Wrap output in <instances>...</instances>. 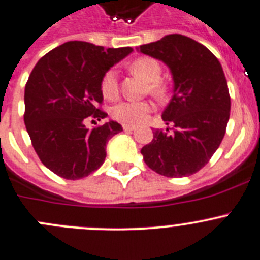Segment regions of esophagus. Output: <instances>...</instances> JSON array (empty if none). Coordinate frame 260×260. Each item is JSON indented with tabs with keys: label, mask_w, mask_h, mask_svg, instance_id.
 <instances>
[{
	"label": "esophagus",
	"mask_w": 260,
	"mask_h": 260,
	"mask_svg": "<svg viewBox=\"0 0 260 260\" xmlns=\"http://www.w3.org/2000/svg\"><path fill=\"white\" fill-rule=\"evenodd\" d=\"M123 129H124L125 132H133V131L136 129V127L131 124H123Z\"/></svg>",
	"instance_id": "34e87169"
}]
</instances>
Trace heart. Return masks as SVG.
Wrapping results in <instances>:
<instances>
[{"instance_id": "obj_1", "label": "heart", "mask_w": 260, "mask_h": 260, "mask_svg": "<svg viewBox=\"0 0 260 260\" xmlns=\"http://www.w3.org/2000/svg\"><path fill=\"white\" fill-rule=\"evenodd\" d=\"M131 71L140 76L145 83H147V90L151 94H162L163 85L159 83L162 67L158 63V60L149 57L139 58L131 64ZM101 92L104 97L109 98V100L118 94V79H116V72L114 70H110L104 75L101 81ZM150 111L151 105L149 102L123 101L113 107L111 114L116 120L121 121V123L137 124V123L144 121Z\"/></svg>"}]
</instances>
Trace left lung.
Listing matches in <instances>:
<instances>
[{"label":"left lung","mask_w":260,"mask_h":260,"mask_svg":"<svg viewBox=\"0 0 260 260\" xmlns=\"http://www.w3.org/2000/svg\"><path fill=\"white\" fill-rule=\"evenodd\" d=\"M136 49L162 60L174 80L162 113L172 133L154 132L141 149L145 163L166 177L190 176L209 163L225 135L231 98L220 62L202 44L177 34Z\"/></svg>","instance_id":"8db88e82"}]
</instances>
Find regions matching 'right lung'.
Segmentation results:
<instances>
[{
	"label": "right lung",
	"instance_id": "right-lung-1",
	"mask_svg": "<svg viewBox=\"0 0 260 260\" xmlns=\"http://www.w3.org/2000/svg\"><path fill=\"white\" fill-rule=\"evenodd\" d=\"M132 48L97 46L69 41L36 63L24 90V124L35 151L45 167L67 180H79L101 167L106 144L123 131L109 120L93 129L88 116H107L98 109L104 101L101 81Z\"/></svg>",
	"mask_w": 260,
	"mask_h": 260
}]
</instances>
